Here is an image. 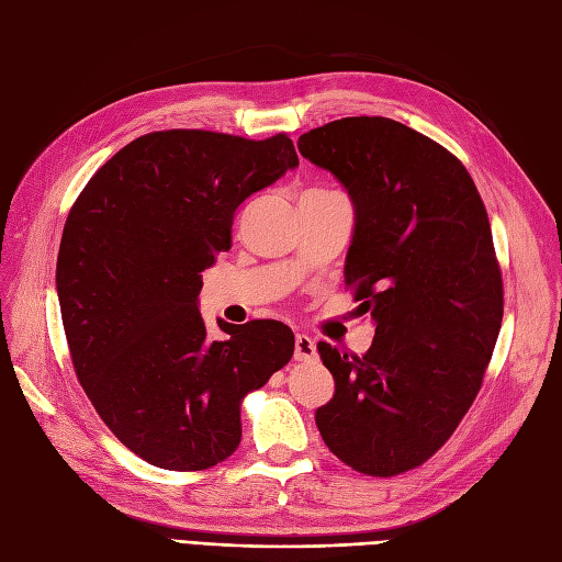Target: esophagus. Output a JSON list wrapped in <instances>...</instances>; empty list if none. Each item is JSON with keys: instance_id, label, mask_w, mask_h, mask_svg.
<instances>
[{"instance_id": "34e87169", "label": "esophagus", "mask_w": 562, "mask_h": 562, "mask_svg": "<svg viewBox=\"0 0 562 562\" xmlns=\"http://www.w3.org/2000/svg\"><path fill=\"white\" fill-rule=\"evenodd\" d=\"M295 359L297 361H314L316 359V345L310 335L295 337Z\"/></svg>"}]
</instances>
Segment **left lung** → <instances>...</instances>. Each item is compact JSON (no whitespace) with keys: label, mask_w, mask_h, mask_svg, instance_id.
Masks as SVG:
<instances>
[{"label":"left lung","mask_w":562,"mask_h":562,"mask_svg":"<svg viewBox=\"0 0 562 562\" xmlns=\"http://www.w3.org/2000/svg\"><path fill=\"white\" fill-rule=\"evenodd\" d=\"M297 147L349 190L347 288L375 321L363 356L318 342L335 396L316 427L347 467L389 479L443 448L481 391L504 316L487 211L452 151L394 119H337Z\"/></svg>","instance_id":"1"}]
</instances>
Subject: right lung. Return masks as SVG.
<instances>
[{"label": "right lung", "instance_id": "obj_1", "mask_svg": "<svg viewBox=\"0 0 562 562\" xmlns=\"http://www.w3.org/2000/svg\"><path fill=\"white\" fill-rule=\"evenodd\" d=\"M297 166L288 133L265 140L171 128L98 168L65 220L56 285L70 359L95 413L145 462L211 469L241 443V401L293 359L281 321H217L201 271L232 248L234 211Z\"/></svg>", "mask_w": 562, "mask_h": 562}]
</instances>
